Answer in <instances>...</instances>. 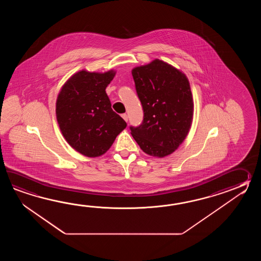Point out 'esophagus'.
<instances>
[{"label": "esophagus", "instance_id": "esophagus-1", "mask_svg": "<svg viewBox=\"0 0 261 261\" xmlns=\"http://www.w3.org/2000/svg\"><path fill=\"white\" fill-rule=\"evenodd\" d=\"M122 117L123 119H124L126 122H128V115H126V114H123Z\"/></svg>", "mask_w": 261, "mask_h": 261}]
</instances>
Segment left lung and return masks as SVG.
Wrapping results in <instances>:
<instances>
[{
	"instance_id": "left-lung-1",
	"label": "left lung",
	"mask_w": 261,
	"mask_h": 261,
	"mask_svg": "<svg viewBox=\"0 0 261 261\" xmlns=\"http://www.w3.org/2000/svg\"><path fill=\"white\" fill-rule=\"evenodd\" d=\"M144 109V120L130 127L132 135L147 155H171L188 136L194 103L189 78L181 70L155 59L132 70Z\"/></svg>"
}]
</instances>
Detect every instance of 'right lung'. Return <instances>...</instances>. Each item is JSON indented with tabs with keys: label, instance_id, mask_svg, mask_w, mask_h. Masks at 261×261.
<instances>
[{
	"label": "right lung",
	"instance_id": "1",
	"mask_svg": "<svg viewBox=\"0 0 261 261\" xmlns=\"http://www.w3.org/2000/svg\"><path fill=\"white\" fill-rule=\"evenodd\" d=\"M115 70L73 73L61 87L56 101V117L67 143L89 158L106 154L117 135L127 127L112 110L106 87Z\"/></svg>",
	"mask_w": 261,
	"mask_h": 261
}]
</instances>
